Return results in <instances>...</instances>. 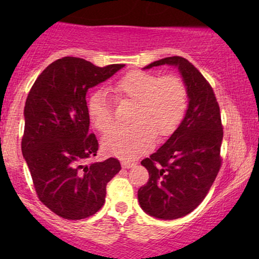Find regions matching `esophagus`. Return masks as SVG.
Segmentation results:
<instances>
[{"instance_id":"esophagus-1","label":"esophagus","mask_w":259,"mask_h":259,"mask_svg":"<svg viewBox=\"0 0 259 259\" xmlns=\"http://www.w3.org/2000/svg\"><path fill=\"white\" fill-rule=\"evenodd\" d=\"M121 165H122V167H123V168H132V167H134V166L137 165V162H136V161L123 160V161L121 162Z\"/></svg>"}]
</instances>
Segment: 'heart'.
Returning <instances> with one entry per match:
<instances>
[{"label": "heart", "mask_w": 259, "mask_h": 259, "mask_svg": "<svg viewBox=\"0 0 259 259\" xmlns=\"http://www.w3.org/2000/svg\"><path fill=\"white\" fill-rule=\"evenodd\" d=\"M108 91L116 101H133L127 128H115L102 141L108 153L121 159H134L154 146L157 136H172L185 118L189 107V90L175 74L159 76L145 70H131L114 81ZM90 120L100 132L112 128L114 120L105 92L95 91L88 99Z\"/></svg>", "instance_id": "obj_1"}]
</instances>
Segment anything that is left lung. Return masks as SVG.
<instances>
[{
  "instance_id": "1",
  "label": "left lung",
  "mask_w": 259,
  "mask_h": 259,
  "mask_svg": "<svg viewBox=\"0 0 259 259\" xmlns=\"http://www.w3.org/2000/svg\"><path fill=\"white\" fill-rule=\"evenodd\" d=\"M178 67L189 90V108L169 139L141 165L148 182L138 191L143 210L160 219H177L192 212L210 191L222 166L221 109L211 84L182 56H169L145 68Z\"/></svg>"
}]
</instances>
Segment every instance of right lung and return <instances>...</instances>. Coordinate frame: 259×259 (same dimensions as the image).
I'll return each instance as SVG.
<instances>
[{
    "label": "right lung",
    "instance_id": "right-lung-1",
    "mask_svg": "<svg viewBox=\"0 0 259 259\" xmlns=\"http://www.w3.org/2000/svg\"><path fill=\"white\" fill-rule=\"evenodd\" d=\"M123 66L98 67L66 56L51 63L30 88L21 148L37 198L59 217L79 221L97 213L107 183L121 169L116 158L91 161L99 143L90 133L86 93Z\"/></svg>",
    "mask_w": 259,
    "mask_h": 259
}]
</instances>
